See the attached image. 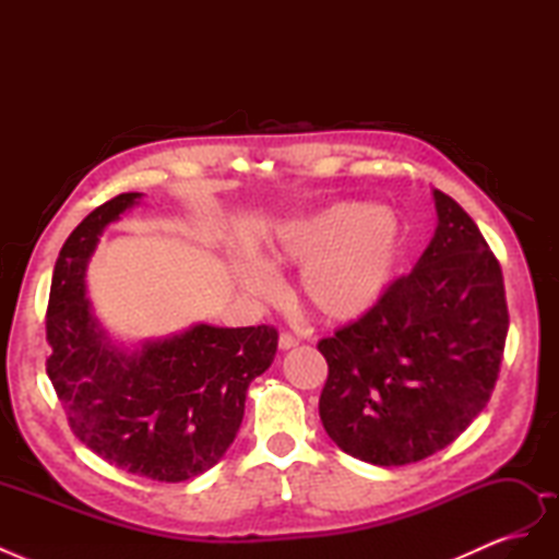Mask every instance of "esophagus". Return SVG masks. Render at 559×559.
<instances>
[{
    "label": "esophagus",
    "instance_id": "34e87169",
    "mask_svg": "<svg viewBox=\"0 0 559 559\" xmlns=\"http://www.w3.org/2000/svg\"><path fill=\"white\" fill-rule=\"evenodd\" d=\"M298 337L294 333H280V349H292V347H298Z\"/></svg>",
    "mask_w": 559,
    "mask_h": 559
}]
</instances>
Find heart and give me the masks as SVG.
Instances as JSON below:
<instances>
[{
	"mask_svg": "<svg viewBox=\"0 0 559 559\" xmlns=\"http://www.w3.org/2000/svg\"><path fill=\"white\" fill-rule=\"evenodd\" d=\"M401 251L394 212L370 205H335L286 226L270 251L277 265L306 267L300 296L331 321H352L384 294ZM238 275L253 296L273 292L275 277L259 263H242Z\"/></svg>",
	"mask_w": 559,
	"mask_h": 559,
	"instance_id": "b5f03b06",
	"label": "heart"
}]
</instances>
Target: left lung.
Listing matches in <instances>:
<instances>
[{"label":"left lung","mask_w":559,"mask_h":559,"mask_svg":"<svg viewBox=\"0 0 559 559\" xmlns=\"http://www.w3.org/2000/svg\"><path fill=\"white\" fill-rule=\"evenodd\" d=\"M438 228L408 275L319 341V417L343 452L403 466L448 448L495 392L509 333L503 275L476 222L433 191Z\"/></svg>","instance_id":"1"}]
</instances>
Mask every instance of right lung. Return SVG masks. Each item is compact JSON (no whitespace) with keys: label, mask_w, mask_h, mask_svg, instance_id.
Masks as SVG:
<instances>
[{"label":"right lung","mask_w":559,"mask_h":559,"mask_svg":"<svg viewBox=\"0 0 559 559\" xmlns=\"http://www.w3.org/2000/svg\"><path fill=\"white\" fill-rule=\"evenodd\" d=\"M138 198L107 200L64 240L46 308V373L83 445L134 476L181 483L235 441L247 389L275 359L277 329L198 324L138 352L109 345L83 277L99 233Z\"/></svg>","instance_id":"1"}]
</instances>
